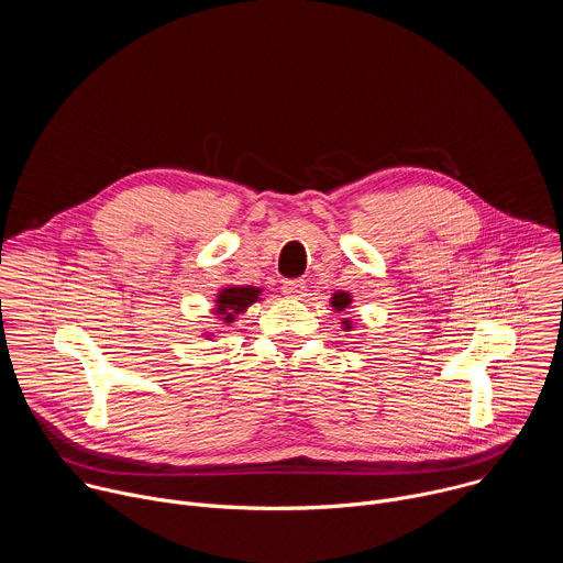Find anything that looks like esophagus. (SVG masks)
<instances>
[{
	"instance_id": "34e87169",
	"label": "esophagus",
	"mask_w": 563,
	"mask_h": 563,
	"mask_svg": "<svg viewBox=\"0 0 563 563\" xmlns=\"http://www.w3.org/2000/svg\"><path fill=\"white\" fill-rule=\"evenodd\" d=\"M283 291L291 298H300L307 291V283L302 278H289L283 283Z\"/></svg>"
}]
</instances>
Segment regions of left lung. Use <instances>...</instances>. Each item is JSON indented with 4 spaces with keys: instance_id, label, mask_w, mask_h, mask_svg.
I'll use <instances>...</instances> for the list:
<instances>
[{
    "instance_id": "obj_1",
    "label": "left lung",
    "mask_w": 563,
    "mask_h": 563,
    "mask_svg": "<svg viewBox=\"0 0 563 563\" xmlns=\"http://www.w3.org/2000/svg\"><path fill=\"white\" fill-rule=\"evenodd\" d=\"M350 302H352V300H350V294H345V291L334 294V298H332V305H334V309H336V311H343ZM347 328H350V325H345V330H347Z\"/></svg>"
}]
</instances>
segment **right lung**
<instances>
[{"label": "right lung", "instance_id": "right-lung-1", "mask_svg": "<svg viewBox=\"0 0 563 563\" xmlns=\"http://www.w3.org/2000/svg\"><path fill=\"white\" fill-rule=\"evenodd\" d=\"M258 294L261 289L256 287H229V289H222L220 296H218V313L222 316L224 323H233L235 313L245 311L252 302L258 300Z\"/></svg>", "mask_w": 563, "mask_h": 563}]
</instances>
